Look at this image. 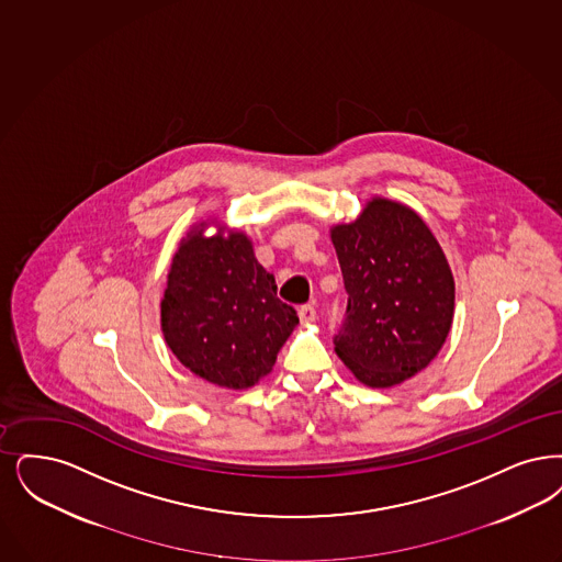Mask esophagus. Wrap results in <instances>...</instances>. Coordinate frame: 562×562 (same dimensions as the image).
I'll return each instance as SVG.
<instances>
[{
  "instance_id": "obj_1",
  "label": "esophagus",
  "mask_w": 562,
  "mask_h": 562,
  "mask_svg": "<svg viewBox=\"0 0 562 562\" xmlns=\"http://www.w3.org/2000/svg\"><path fill=\"white\" fill-rule=\"evenodd\" d=\"M315 307L314 305H301L299 307V319H301V324H310V322H315Z\"/></svg>"
}]
</instances>
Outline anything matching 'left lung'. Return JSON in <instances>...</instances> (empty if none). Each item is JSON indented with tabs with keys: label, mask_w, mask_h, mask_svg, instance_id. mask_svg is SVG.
<instances>
[{
	"label": "left lung",
	"mask_w": 562,
	"mask_h": 562,
	"mask_svg": "<svg viewBox=\"0 0 562 562\" xmlns=\"http://www.w3.org/2000/svg\"><path fill=\"white\" fill-rule=\"evenodd\" d=\"M347 292L335 349L368 386H393L439 353L453 317V278L427 224L400 202H368L333 229Z\"/></svg>",
	"instance_id": "left-lung-1"
}]
</instances>
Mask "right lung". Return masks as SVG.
<instances>
[{
    "mask_svg": "<svg viewBox=\"0 0 562 562\" xmlns=\"http://www.w3.org/2000/svg\"><path fill=\"white\" fill-rule=\"evenodd\" d=\"M165 340L204 381L247 389L273 368L299 315L243 232L181 243L160 303Z\"/></svg>",
    "mask_w": 562,
    "mask_h": 562,
    "instance_id": "right-lung-1",
    "label": "right lung"
}]
</instances>
